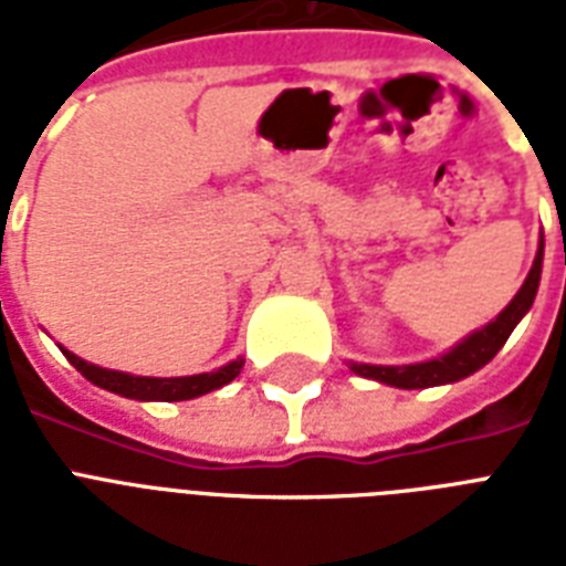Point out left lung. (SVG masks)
Listing matches in <instances>:
<instances>
[{
	"label": "left lung",
	"instance_id": "obj_1",
	"mask_svg": "<svg viewBox=\"0 0 566 566\" xmlns=\"http://www.w3.org/2000/svg\"><path fill=\"white\" fill-rule=\"evenodd\" d=\"M541 270H544V234H541L537 255L535 261H532V270H528L523 287H520L517 296H514L488 326L470 332L464 340H458L452 349H447V353L438 355V358H429V361L399 364V367H394V364L346 361L349 364V370H353L355 376L373 378V381H381V385L387 387H402V390L452 385V381H461V378L473 376L475 370H482L484 364L500 353L502 346H505V340L511 337V332L517 328L520 319L528 314V308H532V302H535L537 296Z\"/></svg>",
	"mask_w": 566,
	"mask_h": 566
}]
</instances>
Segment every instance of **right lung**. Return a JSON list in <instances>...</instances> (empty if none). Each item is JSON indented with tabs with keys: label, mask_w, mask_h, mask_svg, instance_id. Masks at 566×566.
<instances>
[{
	"label": "right lung",
	"mask_w": 566,
	"mask_h": 566,
	"mask_svg": "<svg viewBox=\"0 0 566 566\" xmlns=\"http://www.w3.org/2000/svg\"><path fill=\"white\" fill-rule=\"evenodd\" d=\"M66 361L73 364L75 370L82 373L87 381H93L96 387H105L111 394L126 396V399H140V402H185V399H196V396L211 394V390H220L222 385L234 381L243 367V358H234L220 370L211 373H196V376H176V378H155V376H132V373L123 370H105V367H96V364L84 361L75 353L64 349Z\"/></svg>",
	"instance_id": "1"
}]
</instances>
